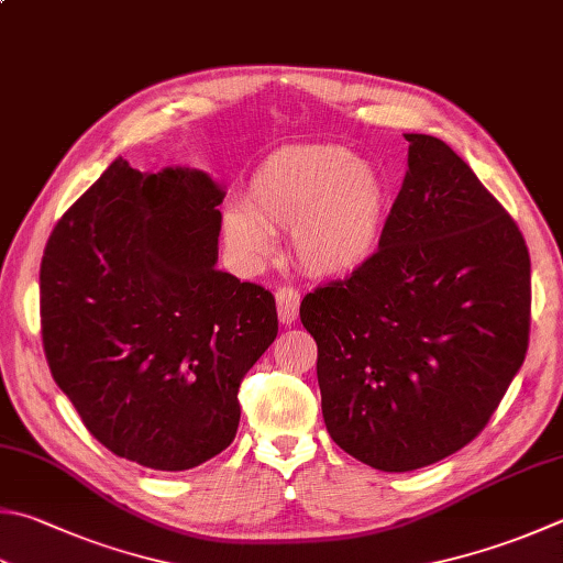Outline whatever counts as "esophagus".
<instances>
[{"label": "esophagus", "mask_w": 563, "mask_h": 563, "mask_svg": "<svg viewBox=\"0 0 563 563\" xmlns=\"http://www.w3.org/2000/svg\"><path fill=\"white\" fill-rule=\"evenodd\" d=\"M299 306H301V294L294 289V286H282L277 291V313L282 323H294L299 318Z\"/></svg>", "instance_id": "1"}]
</instances>
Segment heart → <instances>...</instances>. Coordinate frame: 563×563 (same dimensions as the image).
Returning <instances> with one entry per match:
<instances>
[{
	"label": "heart",
	"mask_w": 563,
	"mask_h": 563,
	"mask_svg": "<svg viewBox=\"0 0 563 563\" xmlns=\"http://www.w3.org/2000/svg\"><path fill=\"white\" fill-rule=\"evenodd\" d=\"M389 184L373 162L343 146H289L264 158L245 190V210L222 216L228 247L245 264L274 250V230H291L296 262L316 277L363 269L385 240Z\"/></svg>",
	"instance_id": "1"
}]
</instances>
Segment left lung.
<instances>
[{"label":"left lung","instance_id":"left-lung-1","mask_svg":"<svg viewBox=\"0 0 563 563\" xmlns=\"http://www.w3.org/2000/svg\"><path fill=\"white\" fill-rule=\"evenodd\" d=\"M409 172L363 269L306 294L331 439L385 473L471 443L525 363V238L446 142L405 134Z\"/></svg>","mask_w":563,"mask_h":563}]
</instances>
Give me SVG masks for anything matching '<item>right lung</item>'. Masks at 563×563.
<instances>
[{
  "mask_svg": "<svg viewBox=\"0 0 563 563\" xmlns=\"http://www.w3.org/2000/svg\"><path fill=\"white\" fill-rule=\"evenodd\" d=\"M225 188L114 158L41 260L51 375L120 459L188 471L225 451L240 382L279 331L274 296L216 269Z\"/></svg>",
  "mask_w": 563,
  "mask_h": 563,
  "instance_id": "right-lung-1",
  "label": "right lung"
}]
</instances>
